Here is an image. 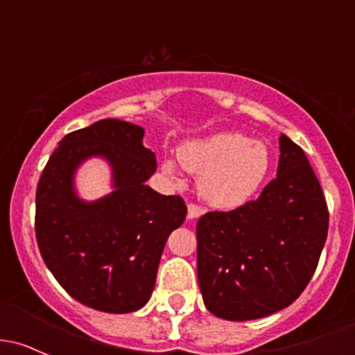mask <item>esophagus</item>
Segmentation results:
<instances>
[{
	"instance_id": "1",
	"label": "esophagus",
	"mask_w": 355,
	"mask_h": 355,
	"mask_svg": "<svg viewBox=\"0 0 355 355\" xmlns=\"http://www.w3.org/2000/svg\"><path fill=\"white\" fill-rule=\"evenodd\" d=\"M204 212H206V209H204V207L197 206V204H189V212H187L189 219H197V218H200V216H202Z\"/></svg>"
}]
</instances>
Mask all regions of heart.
<instances>
[{"label":"heart","mask_w":355,"mask_h":355,"mask_svg":"<svg viewBox=\"0 0 355 355\" xmlns=\"http://www.w3.org/2000/svg\"><path fill=\"white\" fill-rule=\"evenodd\" d=\"M178 162L199 177V193L216 209L241 207L248 202L270 173V151L260 141L240 132H216L192 139L178 148ZM163 170L177 177V162L165 159Z\"/></svg>","instance_id":"heart-1"}]
</instances>
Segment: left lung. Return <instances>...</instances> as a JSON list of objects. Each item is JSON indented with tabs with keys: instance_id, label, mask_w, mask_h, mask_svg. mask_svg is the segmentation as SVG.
Returning a JSON list of instances; mask_svg holds the SVG:
<instances>
[{
	"instance_id": "8db88e82",
	"label": "left lung",
	"mask_w": 355,
	"mask_h": 355,
	"mask_svg": "<svg viewBox=\"0 0 355 355\" xmlns=\"http://www.w3.org/2000/svg\"><path fill=\"white\" fill-rule=\"evenodd\" d=\"M277 177L257 200L197 223V277L204 304L231 322L257 320L300 297L328 233L325 196L304 151L279 137Z\"/></svg>"
}]
</instances>
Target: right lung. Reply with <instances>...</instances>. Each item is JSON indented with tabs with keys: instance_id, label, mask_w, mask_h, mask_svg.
<instances>
[{
	"instance_id": "add662e5",
	"label": "right lung",
	"mask_w": 355,
	"mask_h": 355,
	"mask_svg": "<svg viewBox=\"0 0 355 355\" xmlns=\"http://www.w3.org/2000/svg\"><path fill=\"white\" fill-rule=\"evenodd\" d=\"M143 137V128L119 119L69 132L37 185L40 255L69 296L98 311L132 313L148 303L166 238L187 214L182 197L146 185L156 156ZM89 157L110 163L114 187L93 203L73 189V173Z\"/></svg>"
}]
</instances>
